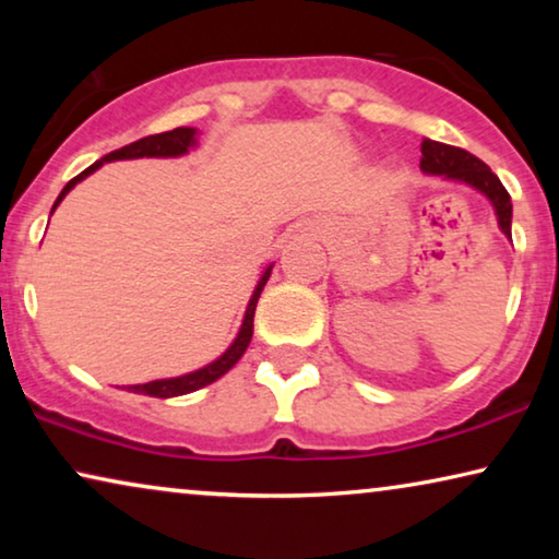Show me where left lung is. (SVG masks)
Segmentation results:
<instances>
[{
  "instance_id": "8db88e82",
  "label": "left lung",
  "mask_w": 559,
  "mask_h": 559,
  "mask_svg": "<svg viewBox=\"0 0 559 559\" xmlns=\"http://www.w3.org/2000/svg\"><path fill=\"white\" fill-rule=\"evenodd\" d=\"M419 167H423L425 175H438V178L463 182V186H471L480 195H486L488 203L493 205L496 221H499L503 236L511 239V198L486 163H480L478 157H473L471 152L461 147H450V144L427 140L425 136Z\"/></svg>"
}]
</instances>
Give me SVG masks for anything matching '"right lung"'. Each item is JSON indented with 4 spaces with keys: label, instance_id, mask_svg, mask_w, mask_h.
Returning <instances> with one entry per match:
<instances>
[{
    "label": "right lung",
    "instance_id": "add662e5",
    "mask_svg": "<svg viewBox=\"0 0 559 559\" xmlns=\"http://www.w3.org/2000/svg\"><path fill=\"white\" fill-rule=\"evenodd\" d=\"M198 144V129L193 127H178L173 129V132H163V134H152V136H144V140H136L132 144H127V147L121 150H114L109 155H104L102 159H96L94 165L86 167L81 175H75V178L68 182V186L60 190L58 201L52 203V211L58 209V203L63 201V198L71 193V190L79 186L81 180H86L91 173H96L98 167L104 163H114V159H140V157H182L188 155L190 150H193ZM50 211V213H52ZM272 266L270 264L266 270L262 272V277H259L254 293H251V300L247 305V312H243V320H241V328L239 333H236V338L231 346H228L224 354H221L216 361L205 364L203 369H195L190 373H182V377H173V379H155V381H147V384H134L129 386V392L134 394H147V396H157V400H170V396H182V394H190L195 392V389H203L213 384V381L224 377L228 369H234V364L239 361L243 356V350L249 348L251 343V333H254V310H257V300L259 295H262V289L266 285V280H270L272 274Z\"/></svg>",
    "mask_w": 559,
    "mask_h": 559
}]
</instances>
